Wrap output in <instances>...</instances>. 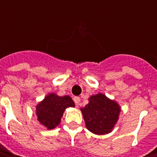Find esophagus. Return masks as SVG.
<instances>
[{
  "label": "esophagus",
  "mask_w": 157,
  "mask_h": 157,
  "mask_svg": "<svg viewBox=\"0 0 157 157\" xmlns=\"http://www.w3.org/2000/svg\"><path fill=\"white\" fill-rule=\"evenodd\" d=\"M73 100H74V102H75V104L77 105H78L80 104V98L79 97H74Z\"/></svg>",
  "instance_id": "obj_1"
}]
</instances>
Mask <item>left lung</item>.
<instances>
[{
	"mask_svg": "<svg viewBox=\"0 0 157 157\" xmlns=\"http://www.w3.org/2000/svg\"><path fill=\"white\" fill-rule=\"evenodd\" d=\"M88 104L80 110L86 127L95 135H105L112 132L119 120L121 106L105 94L92 95Z\"/></svg>",
	"mask_w": 157,
	"mask_h": 157,
	"instance_id": "left-lung-1",
	"label": "left lung"
}]
</instances>
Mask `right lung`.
<instances>
[{
	"label": "right lung",
	"mask_w": 157,
	"mask_h": 157,
	"mask_svg": "<svg viewBox=\"0 0 157 157\" xmlns=\"http://www.w3.org/2000/svg\"><path fill=\"white\" fill-rule=\"evenodd\" d=\"M74 106L75 104L70 96L61 97L52 93L46 95L44 99L36 105V114L37 121L47 129H54L60 124L64 110Z\"/></svg>",
	"instance_id": "add662e5"
}]
</instances>
